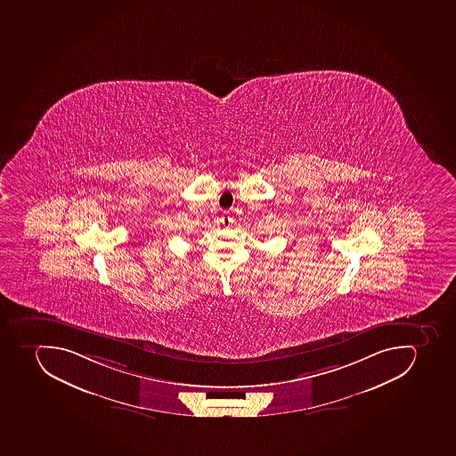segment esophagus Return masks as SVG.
<instances>
[{
	"instance_id": "esophagus-1",
	"label": "esophagus",
	"mask_w": 456,
	"mask_h": 456,
	"mask_svg": "<svg viewBox=\"0 0 456 456\" xmlns=\"http://www.w3.org/2000/svg\"><path fill=\"white\" fill-rule=\"evenodd\" d=\"M222 223L223 226L226 227V229H229V227L232 226V223H233V219H232V216L224 215L222 217Z\"/></svg>"
}]
</instances>
